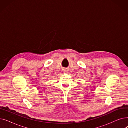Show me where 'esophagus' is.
I'll use <instances>...</instances> for the list:
<instances>
[{"instance_id": "34e87169", "label": "esophagus", "mask_w": 128, "mask_h": 128, "mask_svg": "<svg viewBox=\"0 0 128 128\" xmlns=\"http://www.w3.org/2000/svg\"><path fill=\"white\" fill-rule=\"evenodd\" d=\"M68 70H67V69H64V70H63V72H68Z\"/></svg>"}]
</instances>
